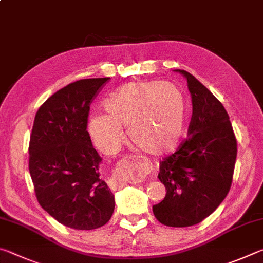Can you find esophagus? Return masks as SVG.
Instances as JSON below:
<instances>
[{"instance_id": "34e87169", "label": "esophagus", "mask_w": 263, "mask_h": 263, "mask_svg": "<svg viewBox=\"0 0 263 263\" xmlns=\"http://www.w3.org/2000/svg\"><path fill=\"white\" fill-rule=\"evenodd\" d=\"M137 160L136 155H127L117 163L112 173V176L109 181V186L111 189L117 190L126 184L127 180H131L133 174V161Z\"/></svg>"}]
</instances>
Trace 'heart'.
Here are the masks:
<instances>
[{"mask_svg":"<svg viewBox=\"0 0 263 263\" xmlns=\"http://www.w3.org/2000/svg\"><path fill=\"white\" fill-rule=\"evenodd\" d=\"M105 116L89 121V132L104 152H114L127 128L132 144L146 153L162 155L180 144L185 125V102L169 82L124 84L104 101Z\"/></svg>","mask_w":263,"mask_h":263,"instance_id":"1","label":"heart"}]
</instances>
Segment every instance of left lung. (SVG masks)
<instances>
[{"mask_svg":"<svg viewBox=\"0 0 263 263\" xmlns=\"http://www.w3.org/2000/svg\"><path fill=\"white\" fill-rule=\"evenodd\" d=\"M193 101L188 138L160 161L163 201L153 205L161 224L188 228L199 224L224 201L232 184L237 138L228 111L209 89L183 69Z\"/></svg>","mask_w":263,"mask_h":263,"instance_id":"8db88e82","label":"left lung"}]
</instances>
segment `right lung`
I'll list each match as a JSON object with an SVG mask.
<instances>
[{
  "instance_id": "right-lung-1",
  "label": "right lung",
  "mask_w": 263,
  "mask_h": 263,
  "mask_svg": "<svg viewBox=\"0 0 263 263\" xmlns=\"http://www.w3.org/2000/svg\"><path fill=\"white\" fill-rule=\"evenodd\" d=\"M109 78L69 83L35 114L29 171L38 203L60 224L95 230L110 220L115 197L100 177L101 157L87 131L89 111Z\"/></svg>"
}]
</instances>
